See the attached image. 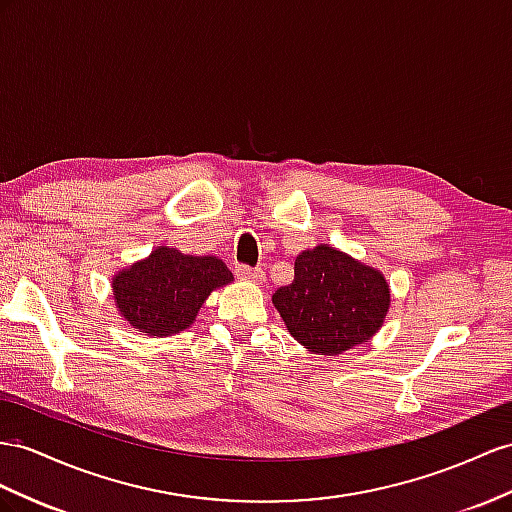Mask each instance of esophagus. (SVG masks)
<instances>
[{"label":"esophagus","mask_w":512,"mask_h":512,"mask_svg":"<svg viewBox=\"0 0 512 512\" xmlns=\"http://www.w3.org/2000/svg\"><path fill=\"white\" fill-rule=\"evenodd\" d=\"M238 277H242V279H246V281H255V283H261V281H264V272L257 270V268L238 266Z\"/></svg>","instance_id":"1"}]
</instances>
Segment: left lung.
Segmentation results:
<instances>
[{"label": "left lung", "mask_w": 512, "mask_h": 512, "mask_svg": "<svg viewBox=\"0 0 512 512\" xmlns=\"http://www.w3.org/2000/svg\"><path fill=\"white\" fill-rule=\"evenodd\" d=\"M272 303L298 344L316 355H342L370 339L387 316L389 285L378 270L320 244L294 261V281Z\"/></svg>", "instance_id": "obj_1"}]
</instances>
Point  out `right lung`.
Masks as SVG:
<instances>
[{"label":"right lung","mask_w":512,"mask_h":512,"mask_svg":"<svg viewBox=\"0 0 512 512\" xmlns=\"http://www.w3.org/2000/svg\"><path fill=\"white\" fill-rule=\"evenodd\" d=\"M233 281L216 257H190L160 246L112 281L121 316L149 335H173L194 322L209 292Z\"/></svg>","instance_id":"add662e5"}]
</instances>
